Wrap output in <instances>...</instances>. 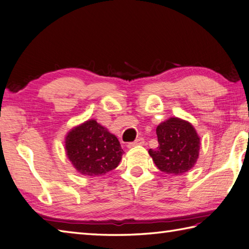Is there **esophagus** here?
<instances>
[{"instance_id": "obj_1", "label": "esophagus", "mask_w": 249, "mask_h": 249, "mask_svg": "<svg viewBox=\"0 0 249 249\" xmlns=\"http://www.w3.org/2000/svg\"><path fill=\"white\" fill-rule=\"evenodd\" d=\"M143 143H144V139L143 138H138V139H136L135 141H133V142H129L127 144V147L128 148H134V147H136V145H142Z\"/></svg>"}]
</instances>
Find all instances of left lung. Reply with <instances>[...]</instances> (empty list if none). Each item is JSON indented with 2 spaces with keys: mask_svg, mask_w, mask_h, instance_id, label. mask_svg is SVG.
I'll use <instances>...</instances> for the list:
<instances>
[{
  "mask_svg": "<svg viewBox=\"0 0 249 249\" xmlns=\"http://www.w3.org/2000/svg\"><path fill=\"white\" fill-rule=\"evenodd\" d=\"M159 147L149 150L158 168L165 174L182 175L196 163L199 137L193 126L178 118H170L157 128Z\"/></svg>",
  "mask_w": 249,
  "mask_h": 249,
  "instance_id": "8db88e82",
  "label": "left lung"
}]
</instances>
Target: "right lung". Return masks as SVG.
<instances>
[{
	"label": "right lung",
	"mask_w": 249,
	"mask_h": 249,
	"mask_svg": "<svg viewBox=\"0 0 249 249\" xmlns=\"http://www.w3.org/2000/svg\"><path fill=\"white\" fill-rule=\"evenodd\" d=\"M66 151L77 172L90 177L118 167L124 153L118 138L95 120L86 121L69 131Z\"/></svg>",
	"instance_id": "add662e5"
}]
</instances>
